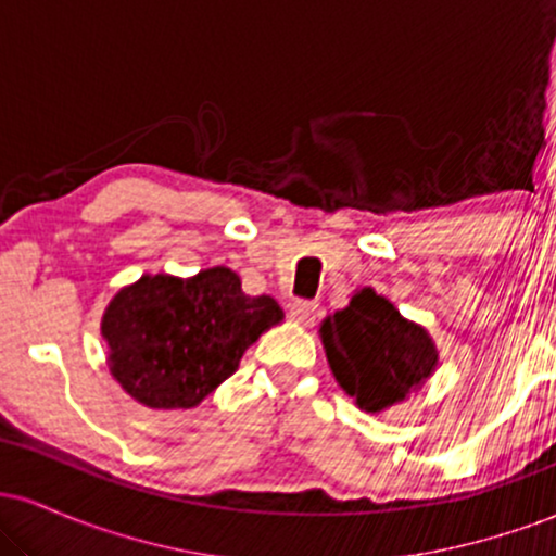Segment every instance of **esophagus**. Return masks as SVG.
Segmentation results:
<instances>
[{
	"mask_svg": "<svg viewBox=\"0 0 556 556\" xmlns=\"http://www.w3.org/2000/svg\"><path fill=\"white\" fill-rule=\"evenodd\" d=\"M318 305L311 303V300H298V303L290 305V318L292 321L303 324V327H311L316 321Z\"/></svg>",
	"mask_w": 556,
	"mask_h": 556,
	"instance_id": "esophagus-1",
	"label": "esophagus"
}]
</instances>
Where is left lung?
<instances>
[{"mask_svg": "<svg viewBox=\"0 0 556 556\" xmlns=\"http://www.w3.org/2000/svg\"><path fill=\"white\" fill-rule=\"evenodd\" d=\"M318 334L337 384L371 416L405 402L439 366L429 331L374 287H363L348 308L324 318Z\"/></svg>", "mask_w": 556, "mask_h": 556, "instance_id": "obj_1", "label": "left lung"}]
</instances>
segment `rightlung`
<instances>
[{"mask_svg":"<svg viewBox=\"0 0 556 556\" xmlns=\"http://www.w3.org/2000/svg\"><path fill=\"white\" fill-rule=\"evenodd\" d=\"M282 318L277 300L245 295L238 274L214 266L185 279L143 274L110 300L101 337L110 374L132 400L151 410H190Z\"/></svg>","mask_w":556,"mask_h":556,"instance_id":"obj_1","label":"right lung"}]
</instances>
